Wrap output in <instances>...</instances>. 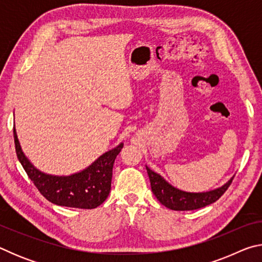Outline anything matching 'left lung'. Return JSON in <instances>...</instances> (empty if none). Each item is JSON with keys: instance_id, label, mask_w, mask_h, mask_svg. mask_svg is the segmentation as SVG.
I'll return each mask as SVG.
<instances>
[{"instance_id": "left-lung-1", "label": "left lung", "mask_w": 262, "mask_h": 262, "mask_svg": "<svg viewBox=\"0 0 262 262\" xmlns=\"http://www.w3.org/2000/svg\"><path fill=\"white\" fill-rule=\"evenodd\" d=\"M145 168H147L150 179L151 190L157 200L168 209L183 211L200 209V208L216 202L228 189L234 177H231L224 185L215 189L206 190V192H186V190L174 187L161 174L152 171L147 165H145Z\"/></svg>"}]
</instances>
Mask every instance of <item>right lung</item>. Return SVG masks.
I'll list each match as a JSON object with an SVG mask.
<instances>
[{
	"label": "right lung",
	"mask_w": 262,
	"mask_h": 262,
	"mask_svg": "<svg viewBox=\"0 0 262 262\" xmlns=\"http://www.w3.org/2000/svg\"><path fill=\"white\" fill-rule=\"evenodd\" d=\"M14 137L17 157L21 166L39 192L50 202L62 207L94 209L107 199L111 192L113 164L123 147L122 142L82 171L69 176H55L39 170L25 156L15 127Z\"/></svg>",
	"instance_id": "add662e5"
}]
</instances>
